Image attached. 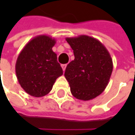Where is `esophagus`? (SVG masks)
<instances>
[{
    "label": "esophagus",
    "instance_id": "1",
    "mask_svg": "<svg viewBox=\"0 0 135 135\" xmlns=\"http://www.w3.org/2000/svg\"><path fill=\"white\" fill-rule=\"evenodd\" d=\"M66 64H63V65H62V70L65 72V70H66Z\"/></svg>",
    "mask_w": 135,
    "mask_h": 135
}]
</instances>
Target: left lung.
<instances>
[{
	"instance_id": "1",
	"label": "left lung",
	"mask_w": 135,
	"mask_h": 135,
	"mask_svg": "<svg viewBox=\"0 0 135 135\" xmlns=\"http://www.w3.org/2000/svg\"><path fill=\"white\" fill-rule=\"evenodd\" d=\"M66 40L75 57L64 74L70 91L77 99L91 100L102 94L109 84L113 68L110 54L98 40L87 35Z\"/></svg>"
}]
</instances>
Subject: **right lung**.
Wrapping results in <instances>:
<instances>
[{
    "label": "right lung",
    "mask_w": 135,
    "mask_h": 135,
    "mask_svg": "<svg viewBox=\"0 0 135 135\" xmlns=\"http://www.w3.org/2000/svg\"><path fill=\"white\" fill-rule=\"evenodd\" d=\"M56 41L47 35H39L29 41L19 53L15 73L22 88L30 95L42 97L52 89L62 69L52 51Z\"/></svg>",
    "instance_id": "right-lung-1"
}]
</instances>
